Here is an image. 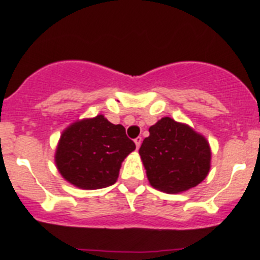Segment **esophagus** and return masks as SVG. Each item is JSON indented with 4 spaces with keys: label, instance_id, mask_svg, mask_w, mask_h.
I'll return each mask as SVG.
<instances>
[{
    "label": "esophagus",
    "instance_id": "obj_1",
    "mask_svg": "<svg viewBox=\"0 0 260 260\" xmlns=\"http://www.w3.org/2000/svg\"><path fill=\"white\" fill-rule=\"evenodd\" d=\"M135 143H136V147H137V149L140 148V146H141V143H142V137H137L135 140Z\"/></svg>",
    "mask_w": 260,
    "mask_h": 260
}]
</instances>
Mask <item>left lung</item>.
I'll return each instance as SVG.
<instances>
[{
  "label": "left lung",
  "mask_w": 260,
  "mask_h": 260,
  "mask_svg": "<svg viewBox=\"0 0 260 260\" xmlns=\"http://www.w3.org/2000/svg\"><path fill=\"white\" fill-rule=\"evenodd\" d=\"M140 156L151 186L179 193L198 186L210 171L211 149L204 136L170 117L149 127Z\"/></svg>",
  "instance_id": "left-lung-1"
}]
</instances>
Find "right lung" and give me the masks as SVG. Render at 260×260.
<instances>
[{
    "label": "right lung",
    "instance_id": "right-lung-1",
    "mask_svg": "<svg viewBox=\"0 0 260 260\" xmlns=\"http://www.w3.org/2000/svg\"><path fill=\"white\" fill-rule=\"evenodd\" d=\"M135 149L123 125L99 114L78 120L62 132L55 164L68 182L84 190H96L115 183L123 159Z\"/></svg>",
    "mask_w": 260,
    "mask_h": 260
}]
</instances>
